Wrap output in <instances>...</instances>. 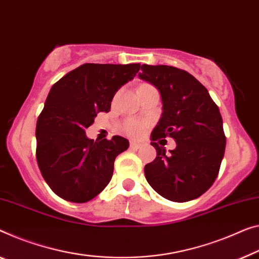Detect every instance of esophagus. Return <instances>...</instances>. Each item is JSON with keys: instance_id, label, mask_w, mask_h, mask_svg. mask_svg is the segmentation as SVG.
Listing matches in <instances>:
<instances>
[{"instance_id": "1", "label": "esophagus", "mask_w": 259, "mask_h": 259, "mask_svg": "<svg viewBox=\"0 0 259 259\" xmlns=\"http://www.w3.org/2000/svg\"><path fill=\"white\" fill-rule=\"evenodd\" d=\"M143 146V142H138V141H131L130 143V147L132 149H139L141 148V147Z\"/></svg>"}]
</instances>
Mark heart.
Instances as JSON below:
<instances>
[{
    "instance_id": "obj_1",
    "label": "heart",
    "mask_w": 259,
    "mask_h": 259,
    "mask_svg": "<svg viewBox=\"0 0 259 259\" xmlns=\"http://www.w3.org/2000/svg\"><path fill=\"white\" fill-rule=\"evenodd\" d=\"M146 128V125L143 122L137 121V120H130L126 122L125 130L126 132L130 135H133V137H138L143 133V131Z\"/></svg>"
}]
</instances>
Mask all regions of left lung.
I'll return each mask as SVG.
<instances>
[{
	"label": "left lung",
	"instance_id": "left-lung-1",
	"mask_svg": "<svg viewBox=\"0 0 259 259\" xmlns=\"http://www.w3.org/2000/svg\"><path fill=\"white\" fill-rule=\"evenodd\" d=\"M139 77L153 84L162 101L161 118L150 134L157 155L145 166L146 180L171 201L193 200L212 186L225 155L219 107L196 77L176 67L142 65ZM165 136L177 141L169 153L158 145Z\"/></svg>",
	"mask_w": 259,
	"mask_h": 259
}]
</instances>
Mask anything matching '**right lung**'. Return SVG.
Instances as JSON below:
<instances>
[{"label":"right lung","instance_id":"obj_1","mask_svg":"<svg viewBox=\"0 0 259 259\" xmlns=\"http://www.w3.org/2000/svg\"><path fill=\"white\" fill-rule=\"evenodd\" d=\"M140 68V63H84L51 88L35 127L37 162L59 197L87 202L110 183L114 160L130 142L119 135L94 141L85 130L98 112H109L114 95Z\"/></svg>","mask_w":259,"mask_h":259}]
</instances>
